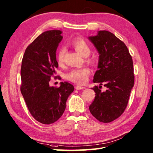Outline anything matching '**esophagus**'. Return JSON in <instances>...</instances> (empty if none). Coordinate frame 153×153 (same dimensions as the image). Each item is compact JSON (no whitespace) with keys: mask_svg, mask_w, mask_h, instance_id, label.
I'll return each mask as SVG.
<instances>
[{"mask_svg":"<svg viewBox=\"0 0 153 153\" xmlns=\"http://www.w3.org/2000/svg\"><path fill=\"white\" fill-rule=\"evenodd\" d=\"M85 87L84 86H76V90H82V89H84Z\"/></svg>","mask_w":153,"mask_h":153,"instance_id":"1","label":"esophagus"}]
</instances>
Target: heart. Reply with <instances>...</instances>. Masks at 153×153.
Segmentation results:
<instances>
[{"mask_svg": "<svg viewBox=\"0 0 153 153\" xmlns=\"http://www.w3.org/2000/svg\"><path fill=\"white\" fill-rule=\"evenodd\" d=\"M71 45L76 49V51L80 55L84 56H87L90 55L91 48L86 40L81 38H77L71 42ZM65 53V48L62 46L58 51L56 55V60L59 65L63 63L64 55ZM88 61L93 63L94 60L92 59H88ZM90 71L88 67H82V68L74 69L66 75L67 79L69 81L76 83L77 84H84L88 82L89 78Z\"/></svg>", "mask_w": 153, "mask_h": 153, "instance_id": "obj_1", "label": "heart"}]
</instances>
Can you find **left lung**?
<instances>
[{"instance_id": "8db88e82", "label": "left lung", "mask_w": 153, "mask_h": 153, "mask_svg": "<svg viewBox=\"0 0 153 153\" xmlns=\"http://www.w3.org/2000/svg\"><path fill=\"white\" fill-rule=\"evenodd\" d=\"M99 53L98 68L93 79L96 97L90 105V113L100 122L110 123L126 110L134 86L132 58L126 45L110 32L100 30L89 37ZM102 85L105 91L100 89Z\"/></svg>"}]
</instances>
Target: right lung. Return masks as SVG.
<instances>
[{
    "mask_svg": "<svg viewBox=\"0 0 153 153\" xmlns=\"http://www.w3.org/2000/svg\"><path fill=\"white\" fill-rule=\"evenodd\" d=\"M61 33L53 30L38 36L25 49L21 67L20 90L28 110L36 121L47 125L61 117L67 98L74 90L66 82L58 88L49 86L51 77H58L56 51L63 38Z\"/></svg>",
    "mask_w": 153,
    "mask_h": 153,
    "instance_id": "1",
    "label": "right lung"
}]
</instances>
